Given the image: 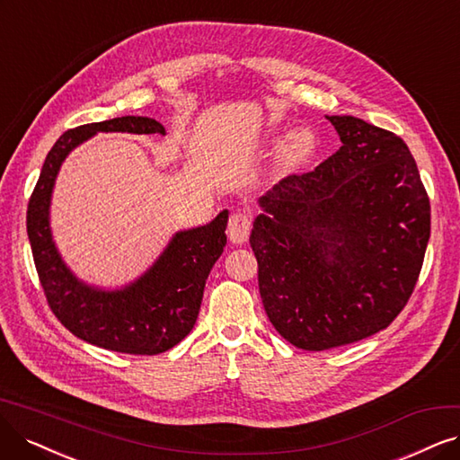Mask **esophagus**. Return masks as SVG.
<instances>
[{
    "label": "esophagus",
    "mask_w": 460,
    "mask_h": 460,
    "mask_svg": "<svg viewBox=\"0 0 460 460\" xmlns=\"http://www.w3.org/2000/svg\"><path fill=\"white\" fill-rule=\"evenodd\" d=\"M252 219L243 212H233L227 224V236L233 244H243L248 241Z\"/></svg>",
    "instance_id": "obj_1"
}]
</instances>
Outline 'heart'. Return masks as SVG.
Listing matches in <instances>:
<instances>
[{
    "label": "heart",
    "mask_w": 460,
    "mask_h": 460,
    "mask_svg": "<svg viewBox=\"0 0 460 460\" xmlns=\"http://www.w3.org/2000/svg\"><path fill=\"white\" fill-rule=\"evenodd\" d=\"M303 136L301 134H297V136H294V138H292V142H290V149L292 151H301L303 149Z\"/></svg>",
    "instance_id": "obj_1"
}]
</instances>
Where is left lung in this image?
I'll list each match as a JSON object with an SVG mask.
<instances>
[{"label": "left lung", "mask_w": 460, "mask_h": 460, "mask_svg": "<svg viewBox=\"0 0 460 460\" xmlns=\"http://www.w3.org/2000/svg\"><path fill=\"white\" fill-rule=\"evenodd\" d=\"M326 119L341 147L267 191L250 234L265 313L303 350L390 326L430 239V200L400 136L352 115Z\"/></svg>", "instance_id": "1"}]
</instances>
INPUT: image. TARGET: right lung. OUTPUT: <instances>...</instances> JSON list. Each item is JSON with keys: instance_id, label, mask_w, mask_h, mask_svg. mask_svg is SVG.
Returning <instances> with one entry per match:
<instances>
[{"instance_id": "right-lung-1", "label": "right lung", "mask_w": 460, "mask_h": 460, "mask_svg": "<svg viewBox=\"0 0 460 460\" xmlns=\"http://www.w3.org/2000/svg\"><path fill=\"white\" fill-rule=\"evenodd\" d=\"M96 132L164 134L149 117H115L64 132L43 163L28 204L26 227L33 261L50 311L75 337L100 349L153 356L178 345L195 326L204 284L227 244L229 212L210 224L178 231L159 260L121 290L79 280L62 261L50 234L49 208L62 161Z\"/></svg>"}]
</instances>
